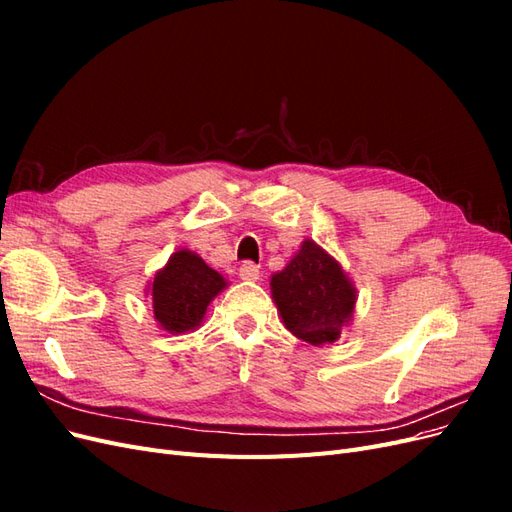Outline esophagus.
I'll use <instances>...</instances> for the list:
<instances>
[{
  "label": "esophagus",
  "instance_id": "1",
  "mask_svg": "<svg viewBox=\"0 0 512 512\" xmlns=\"http://www.w3.org/2000/svg\"><path fill=\"white\" fill-rule=\"evenodd\" d=\"M239 277L247 282H256L260 277V269L254 265V262H243V265L239 267Z\"/></svg>",
  "mask_w": 512,
  "mask_h": 512
}]
</instances>
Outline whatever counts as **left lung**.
I'll return each instance as SVG.
<instances>
[{
  "label": "left lung",
  "mask_w": 512,
  "mask_h": 512,
  "mask_svg": "<svg viewBox=\"0 0 512 512\" xmlns=\"http://www.w3.org/2000/svg\"><path fill=\"white\" fill-rule=\"evenodd\" d=\"M271 290L286 329L314 346L335 342L356 301L339 262L314 241H303L286 269L271 277Z\"/></svg>",
  "instance_id": "obj_1"
}]
</instances>
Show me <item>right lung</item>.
Listing matches in <instances>:
<instances>
[{
	"mask_svg": "<svg viewBox=\"0 0 512 512\" xmlns=\"http://www.w3.org/2000/svg\"><path fill=\"white\" fill-rule=\"evenodd\" d=\"M226 286L224 277L194 252L170 256L151 286L153 314L170 333H185L203 320L207 305Z\"/></svg>",
	"mask_w": 512,
	"mask_h": 512,
	"instance_id": "1",
	"label": "right lung"
}]
</instances>
